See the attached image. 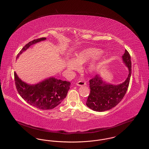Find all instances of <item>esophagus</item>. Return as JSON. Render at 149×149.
Masks as SVG:
<instances>
[{"instance_id":"obj_1","label":"esophagus","mask_w":149,"mask_h":149,"mask_svg":"<svg viewBox=\"0 0 149 149\" xmlns=\"http://www.w3.org/2000/svg\"><path fill=\"white\" fill-rule=\"evenodd\" d=\"M76 84H77V86H81L85 85L86 84V83H85V81H83L82 80H80V81H79L76 83Z\"/></svg>"}]
</instances>
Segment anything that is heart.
I'll return each instance as SVG.
<instances>
[{
  "label": "heart",
  "mask_w": 149,
  "mask_h": 149,
  "mask_svg": "<svg viewBox=\"0 0 149 149\" xmlns=\"http://www.w3.org/2000/svg\"><path fill=\"white\" fill-rule=\"evenodd\" d=\"M103 53V51L99 49L86 48L77 52L75 54V58L68 59L66 68L69 70H77L80 68V65H83L93 60L86 67V71L89 73H92L97 69V59L101 57Z\"/></svg>",
  "instance_id": "obj_1"
}]
</instances>
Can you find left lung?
<instances>
[{
	"label": "left lung",
	"instance_id": "left-lung-1",
	"mask_svg": "<svg viewBox=\"0 0 149 149\" xmlns=\"http://www.w3.org/2000/svg\"><path fill=\"white\" fill-rule=\"evenodd\" d=\"M122 59L128 70L127 78L125 81L118 84H112L103 79L99 74L89 80L91 92L86 105L91 109L97 112L109 110L123 99L127 91L131 75V56L127 50H125Z\"/></svg>",
	"mask_w": 149,
	"mask_h": 149
}]
</instances>
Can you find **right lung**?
I'll return each instance as SVG.
<instances>
[{"label": "right lung", "instance_id": "add662e5", "mask_svg": "<svg viewBox=\"0 0 149 149\" xmlns=\"http://www.w3.org/2000/svg\"><path fill=\"white\" fill-rule=\"evenodd\" d=\"M46 40V37H43L28 43L18 54L17 58L31 46ZM14 79L17 89L22 98L32 106L42 110L51 109L59 105L66 98L71 84L69 81L54 77L46 78L35 84H30L21 80L15 72Z\"/></svg>", "mask_w": 149, "mask_h": 149}]
</instances>
